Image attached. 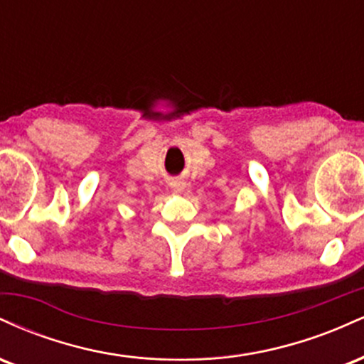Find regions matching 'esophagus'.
Here are the masks:
<instances>
[{
  "label": "esophagus",
  "mask_w": 364,
  "mask_h": 364,
  "mask_svg": "<svg viewBox=\"0 0 364 364\" xmlns=\"http://www.w3.org/2000/svg\"><path fill=\"white\" fill-rule=\"evenodd\" d=\"M171 188H173V190H176V191H181V190H185V183H183V181H173V183H171Z\"/></svg>",
  "instance_id": "34e87169"
}]
</instances>
